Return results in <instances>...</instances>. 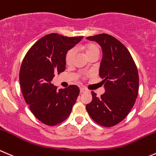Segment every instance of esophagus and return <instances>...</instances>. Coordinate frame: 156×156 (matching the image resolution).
<instances>
[{"instance_id": "esophagus-1", "label": "esophagus", "mask_w": 156, "mask_h": 156, "mask_svg": "<svg viewBox=\"0 0 156 156\" xmlns=\"http://www.w3.org/2000/svg\"><path fill=\"white\" fill-rule=\"evenodd\" d=\"M86 91H87V89L84 88V87H81V88H80V92H81V93H84V92Z\"/></svg>"}]
</instances>
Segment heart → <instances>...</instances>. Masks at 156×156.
<instances>
[{"label": "heart", "mask_w": 156, "mask_h": 156, "mask_svg": "<svg viewBox=\"0 0 156 156\" xmlns=\"http://www.w3.org/2000/svg\"><path fill=\"white\" fill-rule=\"evenodd\" d=\"M82 49L84 52H85L87 58L93 56V55H99L100 53V49L99 46L98 45L94 44V43H86L84 46H82ZM75 55V49H71L66 52V57H65V61H66V65L70 66L73 62V58Z\"/></svg>", "instance_id": "b5f03b06"}]
</instances>
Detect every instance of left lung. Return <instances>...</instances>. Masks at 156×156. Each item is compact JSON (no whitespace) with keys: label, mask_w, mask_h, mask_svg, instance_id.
<instances>
[{"label":"left lung","mask_w":156,"mask_h":156,"mask_svg":"<svg viewBox=\"0 0 156 156\" xmlns=\"http://www.w3.org/2000/svg\"><path fill=\"white\" fill-rule=\"evenodd\" d=\"M99 43L103 57L99 75L105 93L100 98L94 91L86 110L92 120L106 127L121 122L133 107L139 91V74L128 49L118 40L107 33L88 36Z\"/></svg>","instance_id":"8db88e82"}]
</instances>
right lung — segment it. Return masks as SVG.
I'll return each instance as SVG.
<instances>
[{
    "label": "right lung",
    "instance_id": "1",
    "mask_svg": "<svg viewBox=\"0 0 156 156\" xmlns=\"http://www.w3.org/2000/svg\"><path fill=\"white\" fill-rule=\"evenodd\" d=\"M82 38L46 35L29 49L23 60L19 76L23 96L33 115L48 126L66 120L79 95L78 86L58 90L51 81L55 73L66 70V52Z\"/></svg>",
    "mask_w": 156,
    "mask_h": 156
}]
</instances>
